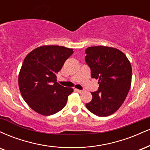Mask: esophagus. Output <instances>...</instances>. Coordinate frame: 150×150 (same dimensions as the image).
<instances>
[{
    "label": "esophagus",
    "instance_id": "34e87169",
    "mask_svg": "<svg viewBox=\"0 0 150 150\" xmlns=\"http://www.w3.org/2000/svg\"><path fill=\"white\" fill-rule=\"evenodd\" d=\"M75 91L77 92L78 93H80V94H82V93L85 92V91L84 90H80V89H75Z\"/></svg>",
    "mask_w": 150,
    "mask_h": 150
}]
</instances>
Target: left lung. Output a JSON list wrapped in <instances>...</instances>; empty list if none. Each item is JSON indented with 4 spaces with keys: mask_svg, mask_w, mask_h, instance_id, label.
Segmentation results:
<instances>
[{
    "mask_svg": "<svg viewBox=\"0 0 150 150\" xmlns=\"http://www.w3.org/2000/svg\"><path fill=\"white\" fill-rule=\"evenodd\" d=\"M85 53L92 77L98 79L99 84V90L91 92L92 99L86 107L96 116H110L121 106L128 95L131 85V65L124 53L113 47L91 46Z\"/></svg>",
    "mask_w": 150,
    "mask_h": 150,
    "instance_id": "left-lung-1",
    "label": "left lung"
}]
</instances>
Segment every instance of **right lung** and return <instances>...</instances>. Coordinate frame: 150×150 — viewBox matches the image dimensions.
Listing matches in <instances>:
<instances>
[{"label": "right lung", "instance_id": "right-lung-1", "mask_svg": "<svg viewBox=\"0 0 150 150\" xmlns=\"http://www.w3.org/2000/svg\"><path fill=\"white\" fill-rule=\"evenodd\" d=\"M73 52L65 46L44 45L27 55L19 73L18 85L22 98L34 111L50 116L65 106L73 89L60 85L56 75Z\"/></svg>", "mask_w": 150, "mask_h": 150}]
</instances>
